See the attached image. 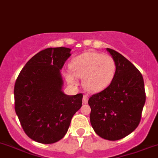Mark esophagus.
<instances>
[{"label":"esophagus","mask_w":158,"mask_h":158,"mask_svg":"<svg viewBox=\"0 0 158 158\" xmlns=\"http://www.w3.org/2000/svg\"><path fill=\"white\" fill-rule=\"evenodd\" d=\"M88 96L87 95H83V98H82V102H83V103L86 104L88 102Z\"/></svg>","instance_id":"1"}]
</instances>
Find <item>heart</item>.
Instances as JSON below:
<instances>
[{
  "mask_svg": "<svg viewBox=\"0 0 158 158\" xmlns=\"http://www.w3.org/2000/svg\"><path fill=\"white\" fill-rule=\"evenodd\" d=\"M72 73L66 74L67 81L76 84L77 77L83 78L85 88L99 92L110 85L116 71V61L112 56L97 52H86L73 59L70 64Z\"/></svg>",
  "mask_w": 158,
  "mask_h": 158,
  "instance_id": "1",
  "label": "heart"
}]
</instances>
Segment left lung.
Masks as SVG:
<instances>
[{
	"instance_id": "8db88e82",
	"label": "left lung",
	"mask_w": 158,
	"mask_h": 158,
	"mask_svg": "<svg viewBox=\"0 0 158 158\" xmlns=\"http://www.w3.org/2000/svg\"><path fill=\"white\" fill-rule=\"evenodd\" d=\"M107 50L116 61L114 79L108 87L90 96L89 120L100 137L116 141L135 130L146 102L144 81L141 72L116 51Z\"/></svg>"
}]
</instances>
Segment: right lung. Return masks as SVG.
Returning a JSON list of instances; mask_svg holds the SVG:
<instances>
[{
  "instance_id": "add662e5",
  "label": "right lung",
  "mask_w": 158,
  "mask_h": 158,
  "mask_svg": "<svg viewBox=\"0 0 158 158\" xmlns=\"http://www.w3.org/2000/svg\"><path fill=\"white\" fill-rule=\"evenodd\" d=\"M65 47L48 48L27 62L14 87L15 110L27 135L51 144L62 139L74 114L82 106V94L62 91L60 70L71 56Z\"/></svg>"
}]
</instances>
